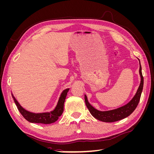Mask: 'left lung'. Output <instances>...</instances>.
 Masks as SVG:
<instances>
[{
	"label": "left lung",
	"instance_id": "8db88e82",
	"mask_svg": "<svg viewBox=\"0 0 154 154\" xmlns=\"http://www.w3.org/2000/svg\"><path fill=\"white\" fill-rule=\"evenodd\" d=\"M139 74H140V76H141V83H140V85H139L138 88L136 95L134 96L132 100L130 101L128 103L122 107H120V108L116 109L114 110H109V111L97 110L96 109H94L92 106H91L90 103H88V101L87 100V97L86 95H85V101L86 106L93 117L101 121V122L112 123V122H118V121L121 119H123L125 118L128 117V116H129L130 114H131L135 110V109H136V107L139 103V100H140L143 88L144 79L142 74L141 64H140V67H139Z\"/></svg>",
	"mask_w": 154,
	"mask_h": 154
}]
</instances>
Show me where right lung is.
Here are the masks:
<instances>
[{
  "mask_svg": "<svg viewBox=\"0 0 154 154\" xmlns=\"http://www.w3.org/2000/svg\"><path fill=\"white\" fill-rule=\"evenodd\" d=\"M69 90V88H67V89L64 90L62 92V94L59 98L57 106H56V108L54 110L50 112L39 114L30 112L27 111L24 108H22L20 105L18 103V102L17 101V100L15 98V97L13 96V94L12 97L18 110H19L23 117H24L27 121H28L30 123L51 124L57 122L58 118L62 114L63 111L64 102L65 100H66V97L67 96Z\"/></svg>",
  "mask_w": 154,
  "mask_h": 154,
  "instance_id": "1",
  "label": "right lung"
}]
</instances>
